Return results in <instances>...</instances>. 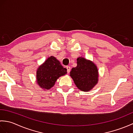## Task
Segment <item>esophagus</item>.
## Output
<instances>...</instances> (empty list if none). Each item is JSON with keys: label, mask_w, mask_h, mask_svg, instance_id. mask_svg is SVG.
<instances>
[{"label": "esophagus", "mask_w": 133, "mask_h": 133, "mask_svg": "<svg viewBox=\"0 0 133 133\" xmlns=\"http://www.w3.org/2000/svg\"><path fill=\"white\" fill-rule=\"evenodd\" d=\"M66 69H67V74H69L70 71V66H67L66 67Z\"/></svg>", "instance_id": "obj_1"}]
</instances>
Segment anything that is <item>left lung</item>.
Returning a JSON list of instances; mask_svg holds the SVG:
<instances>
[{
  "instance_id": "8db88e82",
  "label": "left lung",
  "mask_w": 133,
  "mask_h": 133,
  "mask_svg": "<svg viewBox=\"0 0 133 133\" xmlns=\"http://www.w3.org/2000/svg\"><path fill=\"white\" fill-rule=\"evenodd\" d=\"M70 76L79 89L89 91L98 82V69L92 62L79 57L77 59V67L71 69Z\"/></svg>"
}]
</instances>
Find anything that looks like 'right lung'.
<instances>
[{
    "label": "right lung",
    "instance_id": "right-lung-1",
    "mask_svg": "<svg viewBox=\"0 0 133 133\" xmlns=\"http://www.w3.org/2000/svg\"><path fill=\"white\" fill-rule=\"evenodd\" d=\"M67 73V69L54 56H50L39 67L36 72L37 83L42 89L49 90L57 79Z\"/></svg>",
    "mask_w": 133,
    "mask_h": 133
}]
</instances>
